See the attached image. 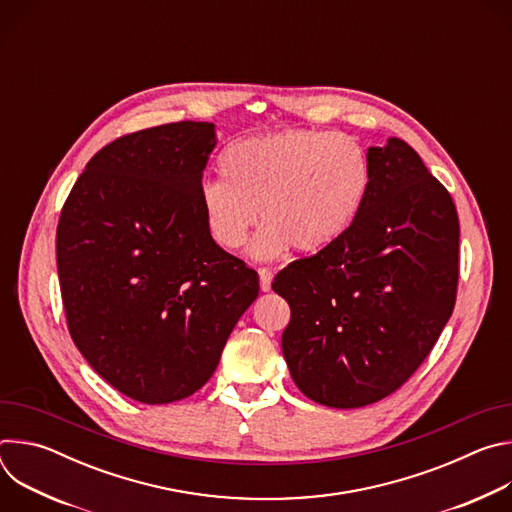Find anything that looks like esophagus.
<instances>
[{"label":"esophagus","instance_id":"esophagus-1","mask_svg":"<svg viewBox=\"0 0 512 512\" xmlns=\"http://www.w3.org/2000/svg\"><path fill=\"white\" fill-rule=\"evenodd\" d=\"M271 281H273V271H271L269 267H261V269H259L261 291H269V289H271Z\"/></svg>","mask_w":512,"mask_h":512}]
</instances>
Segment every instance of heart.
I'll return each mask as SVG.
<instances>
[{"instance_id": "heart-1", "label": "heart", "mask_w": 512, "mask_h": 512, "mask_svg": "<svg viewBox=\"0 0 512 512\" xmlns=\"http://www.w3.org/2000/svg\"><path fill=\"white\" fill-rule=\"evenodd\" d=\"M222 178L204 180L198 204L210 239L239 249L259 214L265 227L251 253L275 259L289 247L318 253L356 221L369 194L371 162L362 145L338 133L285 127L231 143Z\"/></svg>"}]
</instances>
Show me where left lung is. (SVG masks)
Listing matches in <instances>:
<instances>
[{
  "instance_id": "left-lung-1",
  "label": "left lung",
  "mask_w": 512,
  "mask_h": 512,
  "mask_svg": "<svg viewBox=\"0 0 512 512\" xmlns=\"http://www.w3.org/2000/svg\"><path fill=\"white\" fill-rule=\"evenodd\" d=\"M367 156L371 186L352 227L271 285L291 310L281 336L291 379L336 409L395 393L440 338L458 291L450 192L399 137Z\"/></svg>"
}]
</instances>
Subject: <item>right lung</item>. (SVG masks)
<instances>
[{"label": "right lung", "instance_id": "add662e5", "mask_svg": "<svg viewBox=\"0 0 512 512\" xmlns=\"http://www.w3.org/2000/svg\"><path fill=\"white\" fill-rule=\"evenodd\" d=\"M214 125L178 121L99 150L56 229L68 332L119 393L180 401L216 371L257 271L218 247L198 204Z\"/></svg>", "mask_w": 512, "mask_h": 512}]
</instances>
